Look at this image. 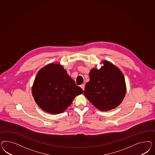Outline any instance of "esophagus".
Here are the masks:
<instances>
[{"instance_id": "obj_1", "label": "esophagus", "mask_w": 155, "mask_h": 155, "mask_svg": "<svg viewBox=\"0 0 155 155\" xmlns=\"http://www.w3.org/2000/svg\"><path fill=\"white\" fill-rule=\"evenodd\" d=\"M80 87H81V89L83 90L84 91V84H82L81 86H80Z\"/></svg>"}]
</instances>
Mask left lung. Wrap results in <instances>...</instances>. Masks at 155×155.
Listing matches in <instances>:
<instances>
[{
	"instance_id": "left-lung-1",
	"label": "left lung",
	"mask_w": 155,
	"mask_h": 155,
	"mask_svg": "<svg viewBox=\"0 0 155 155\" xmlns=\"http://www.w3.org/2000/svg\"><path fill=\"white\" fill-rule=\"evenodd\" d=\"M99 70L91 69L84 95L95 107L108 111L118 106L124 98L126 86L124 75L115 66L104 61Z\"/></svg>"
}]
</instances>
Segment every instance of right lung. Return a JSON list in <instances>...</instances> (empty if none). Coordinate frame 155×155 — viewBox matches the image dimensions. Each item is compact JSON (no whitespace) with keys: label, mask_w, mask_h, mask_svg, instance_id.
I'll return each instance as SVG.
<instances>
[{"label":"right lung","mask_w":155,"mask_h":155,"mask_svg":"<svg viewBox=\"0 0 155 155\" xmlns=\"http://www.w3.org/2000/svg\"><path fill=\"white\" fill-rule=\"evenodd\" d=\"M38 106L47 113H62L83 90L60 64H51L38 72L32 88Z\"/></svg>","instance_id":"obj_1"}]
</instances>
